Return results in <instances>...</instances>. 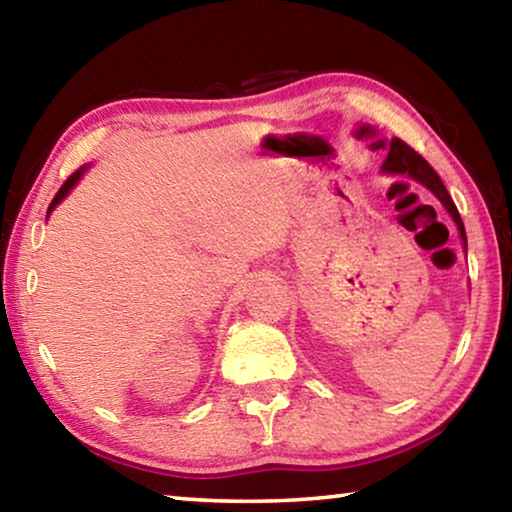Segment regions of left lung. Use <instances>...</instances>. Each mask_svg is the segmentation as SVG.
Returning a JSON list of instances; mask_svg holds the SVG:
<instances>
[{"instance_id":"left-lung-1","label":"left lung","mask_w":512,"mask_h":512,"mask_svg":"<svg viewBox=\"0 0 512 512\" xmlns=\"http://www.w3.org/2000/svg\"><path fill=\"white\" fill-rule=\"evenodd\" d=\"M359 137H375V131L368 126L359 128ZM372 149H388V155L384 164H381V171L384 173H397V176H409L413 180H418L424 187H429L433 194L438 196V201L447 207V212L452 214V219L458 225V232H461L463 237V244H465V228H463V221H461V214H458L456 205L452 201V196H449L447 187L443 185V180L436 171L431 169V164L422 158V155L411 149L409 144L402 142L400 137H393V142L386 146L384 140H377L372 144Z\"/></svg>"}]
</instances>
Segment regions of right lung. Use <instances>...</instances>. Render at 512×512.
Wrapping results in <instances>:
<instances>
[{"label": "right lung", "mask_w": 512, "mask_h": 512, "mask_svg": "<svg viewBox=\"0 0 512 512\" xmlns=\"http://www.w3.org/2000/svg\"><path fill=\"white\" fill-rule=\"evenodd\" d=\"M79 178H81V171H76V173H72V176H69V178L65 180L63 187H60V189H58V194L54 196V201H51V205H49V212L54 210V207L58 205V201H63V198L67 196L69 189H72V187L76 185V180H79ZM49 212H47V214H49Z\"/></svg>", "instance_id": "add662e5"}]
</instances>
